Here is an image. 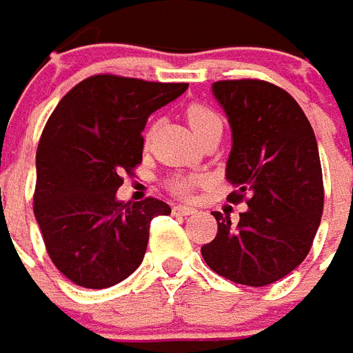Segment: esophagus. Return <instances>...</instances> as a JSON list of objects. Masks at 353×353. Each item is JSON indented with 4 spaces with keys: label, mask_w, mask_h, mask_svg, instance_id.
<instances>
[{
    "label": "esophagus",
    "mask_w": 353,
    "mask_h": 353,
    "mask_svg": "<svg viewBox=\"0 0 353 353\" xmlns=\"http://www.w3.org/2000/svg\"><path fill=\"white\" fill-rule=\"evenodd\" d=\"M172 213L176 216H187L192 215L194 210H192V208H187V205H174V208H172Z\"/></svg>",
    "instance_id": "34e87169"
}]
</instances>
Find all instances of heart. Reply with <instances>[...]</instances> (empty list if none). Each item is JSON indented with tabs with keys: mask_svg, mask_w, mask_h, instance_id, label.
Listing matches in <instances>:
<instances>
[{
	"mask_svg": "<svg viewBox=\"0 0 353 353\" xmlns=\"http://www.w3.org/2000/svg\"><path fill=\"white\" fill-rule=\"evenodd\" d=\"M187 121H189L190 129L194 130V134L198 138L202 137L203 132L213 129V127H223V121H221V117L216 116V112H213L210 106L200 103L190 104L187 108ZM150 137L151 129H148L143 132V142H150ZM200 183H202V177L196 176V174H179V176L170 177L166 185L176 196H189Z\"/></svg>",
	"mask_w": 353,
	"mask_h": 353,
	"instance_id": "heart-1",
	"label": "heart"
}]
</instances>
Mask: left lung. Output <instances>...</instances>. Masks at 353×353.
<instances>
[{"label": "left lung", "mask_w": 353, "mask_h": 353, "mask_svg": "<svg viewBox=\"0 0 353 353\" xmlns=\"http://www.w3.org/2000/svg\"><path fill=\"white\" fill-rule=\"evenodd\" d=\"M213 95L232 127L228 200L247 202L239 223L213 211L219 230L202 247L216 275L245 286H268L309 254L323 211V181L314 130L279 85L221 80Z\"/></svg>", "instance_id": "obj_1"}]
</instances>
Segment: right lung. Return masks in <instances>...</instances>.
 Wrapping results in <instances>:
<instances>
[{
	"mask_svg": "<svg viewBox=\"0 0 353 353\" xmlns=\"http://www.w3.org/2000/svg\"><path fill=\"white\" fill-rule=\"evenodd\" d=\"M189 83L95 74L77 83L44 125L37 148L33 211L46 252L70 283L108 288L142 263L153 216L170 215L157 198H116L123 174L142 163L148 117Z\"/></svg>",
	"mask_w": 353,
	"mask_h": 353,
	"instance_id": "obj_1",
	"label": "right lung"
}]
</instances>
